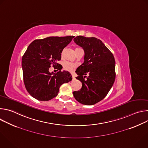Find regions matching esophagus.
<instances>
[{"label": "esophagus", "mask_w": 148, "mask_h": 148, "mask_svg": "<svg viewBox=\"0 0 148 148\" xmlns=\"http://www.w3.org/2000/svg\"><path fill=\"white\" fill-rule=\"evenodd\" d=\"M72 78H73V79L75 78V75H74V74H73V75H72Z\"/></svg>", "instance_id": "1"}]
</instances>
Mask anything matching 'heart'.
Masks as SVG:
<instances>
[{
	"instance_id": "1",
	"label": "heart",
	"mask_w": 148,
	"mask_h": 148,
	"mask_svg": "<svg viewBox=\"0 0 148 148\" xmlns=\"http://www.w3.org/2000/svg\"><path fill=\"white\" fill-rule=\"evenodd\" d=\"M78 49H80L79 47L75 48V50H77ZM77 65L75 63L73 62H65L64 63V69L66 71H68L69 72H73L74 69L76 68Z\"/></svg>"
}]
</instances>
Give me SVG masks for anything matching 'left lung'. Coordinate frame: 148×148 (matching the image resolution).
<instances>
[{
	"mask_svg": "<svg viewBox=\"0 0 148 148\" xmlns=\"http://www.w3.org/2000/svg\"><path fill=\"white\" fill-rule=\"evenodd\" d=\"M74 41L85 51V60L75 71L82 87L74 91L73 95L81 103L94 105L106 97L113 86L116 75L115 58L99 39L77 36Z\"/></svg>",
	"mask_w": 148,
	"mask_h": 148,
	"instance_id": "8db88e82",
	"label": "left lung"
}]
</instances>
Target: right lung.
Wrapping results in <instances>:
<instances>
[{"label":"right lung","mask_w":148,"mask_h":148,"mask_svg":"<svg viewBox=\"0 0 148 148\" xmlns=\"http://www.w3.org/2000/svg\"><path fill=\"white\" fill-rule=\"evenodd\" d=\"M74 37H49L37 39L29 45L22 57L23 81L27 92L39 101H49L56 97L62 84L72 79L68 71H61V66L57 62L61 53ZM51 66H58L59 71L50 73Z\"/></svg>","instance_id":"right-lung-1"}]
</instances>
